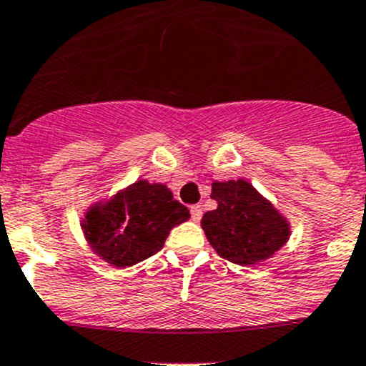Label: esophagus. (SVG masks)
<instances>
[{"label": "esophagus", "mask_w": 366, "mask_h": 366, "mask_svg": "<svg viewBox=\"0 0 366 366\" xmlns=\"http://www.w3.org/2000/svg\"><path fill=\"white\" fill-rule=\"evenodd\" d=\"M190 215H192V220H194V222H199V220H201V217H202L201 206H199V204L190 206Z\"/></svg>", "instance_id": "obj_1"}]
</instances>
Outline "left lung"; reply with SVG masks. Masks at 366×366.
I'll list each match as a JSON object with an SVG mask.
<instances>
[{
	"label": "left lung",
	"mask_w": 366,
	"mask_h": 366,
	"mask_svg": "<svg viewBox=\"0 0 366 366\" xmlns=\"http://www.w3.org/2000/svg\"><path fill=\"white\" fill-rule=\"evenodd\" d=\"M217 208L206 212L201 227L217 254L242 267L269 262L290 238V220L247 179L212 183Z\"/></svg>",
	"instance_id": "obj_1"
}]
</instances>
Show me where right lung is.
Wrapping results in <instances>:
<instances>
[{
  "label": "right lung",
  "instance_id": "add662e5",
  "mask_svg": "<svg viewBox=\"0 0 366 366\" xmlns=\"http://www.w3.org/2000/svg\"><path fill=\"white\" fill-rule=\"evenodd\" d=\"M190 219L171 188L147 179L94 201L83 212V237L90 251L115 269H126L157 254L172 227Z\"/></svg>",
  "mask_w": 366,
  "mask_h": 366
}]
</instances>
